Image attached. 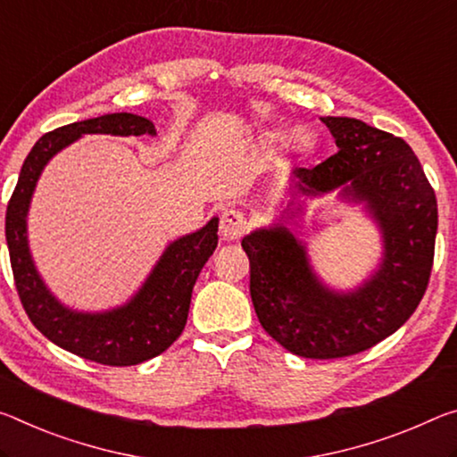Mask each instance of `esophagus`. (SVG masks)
Masks as SVG:
<instances>
[{
  "label": "esophagus",
  "instance_id": "1",
  "mask_svg": "<svg viewBox=\"0 0 457 457\" xmlns=\"http://www.w3.org/2000/svg\"><path fill=\"white\" fill-rule=\"evenodd\" d=\"M245 228H248V221L242 212L237 209H226L221 213V221H220V234L223 236V240H237Z\"/></svg>",
  "mask_w": 457,
  "mask_h": 457
}]
</instances>
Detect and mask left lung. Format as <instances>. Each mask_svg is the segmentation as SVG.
Masks as SVG:
<instances>
[{
    "label": "left lung",
    "instance_id": "8db88e82",
    "mask_svg": "<svg viewBox=\"0 0 457 457\" xmlns=\"http://www.w3.org/2000/svg\"><path fill=\"white\" fill-rule=\"evenodd\" d=\"M337 152L313 169H295L299 197L342 189L378 223L382 262L356 291H331L309 264L307 248L282 223L242 240L250 260V295L272 339L301 358L353 356L393 336L427 291L436 252L437 199L403 137L353 118H321ZM301 205H287L293 220Z\"/></svg>",
    "mask_w": 457,
    "mask_h": 457
}]
</instances>
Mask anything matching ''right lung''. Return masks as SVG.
Listing matches in <instances>:
<instances>
[{
    "instance_id": "1",
    "label": "right lung",
    "mask_w": 457,
    "mask_h": 457,
    "mask_svg": "<svg viewBox=\"0 0 457 457\" xmlns=\"http://www.w3.org/2000/svg\"><path fill=\"white\" fill-rule=\"evenodd\" d=\"M83 134L154 136L150 120L134 113H107L56 128L34 144L21 164L5 212V240L13 280L26 315L50 342L75 356L105 366H134L162 353L183 333L191 293L201 268L217 248V223L169 244L154 270L126 305L105 313H79L64 307L36 272L26 236V217L42 169L56 152Z\"/></svg>"
}]
</instances>
